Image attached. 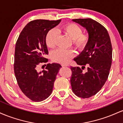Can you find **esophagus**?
<instances>
[{"instance_id":"34e87169","label":"esophagus","mask_w":123,"mask_h":123,"mask_svg":"<svg viewBox=\"0 0 123 123\" xmlns=\"http://www.w3.org/2000/svg\"><path fill=\"white\" fill-rule=\"evenodd\" d=\"M62 66H63V67H65V66H69V65L67 64V63H64V64H62Z\"/></svg>"}]
</instances>
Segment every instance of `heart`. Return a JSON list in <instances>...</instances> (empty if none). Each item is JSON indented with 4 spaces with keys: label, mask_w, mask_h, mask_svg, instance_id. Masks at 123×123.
I'll return each mask as SVG.
<instances>
[{
    "label": "heart",
    "mask_w": 123,
    "mask_h": 123,
    "mask_svg": "<svg viewBox=\"0 0 123 123\" xmlns=\"http://www.w3.org/2000/svg\"><path fill=\"white\" fill-rule=\"evenodd\" d=\"M62 31L72 40V44L76 49L83 51L87 47L90 41V36L87 33H82V29L78 25L69 23L65 25L62 28ZM57 32L52 29L47 32L45 38V42L49 48H54L56 46ZM75 52L73 50L60 48L53 51L51 58L57 62L65 63L74 57Z\"/></svg>",
    "instance_id": "obj_1"
}]
</instances>
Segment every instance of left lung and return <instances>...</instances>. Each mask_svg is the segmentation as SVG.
Instances as JSON below:
<instances>
[{"mask_svg": "<svg viewBox=\"0 0 123 123\" xmlns=\"http://www.w3.org/2000/svg\"><path fill=\"white\" fill-rule=\"evenodd\" d=\"M85 28L90 36L87 47L74 58L79 67L70 66L72 89L77 97L88 98L95 95L108 79L112 60V47L106 29L91 18L73 19ZM87 66V71L82 70Z\"/></svg>", "mask_w": 123, "mask_h": 123, "instance_id": "left-lung-1", "label": "left lung"}]
</instances>
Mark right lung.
<instances>
[{
	"mask_svg": "<svg viewBox=\"0 0 123 123\" xmlns=\"http://www.w3.org/2000/svg\"><path fill=\"white\" fill-rule=\"evenodd\" d=\"M61 19H36L29 22L19 35L15 48L14 70L22 92L34 102L47 98L53 91L54 83L62 66L48 63L46 69L37 70L40 63L47 62L49 51L45 42L47 32L60 24Z\"/></svg>",
	"mask_w": 123,
	"mask_h": 123,
	"instance_id": "1",
	"label": "right lung"
}]
</instances>
